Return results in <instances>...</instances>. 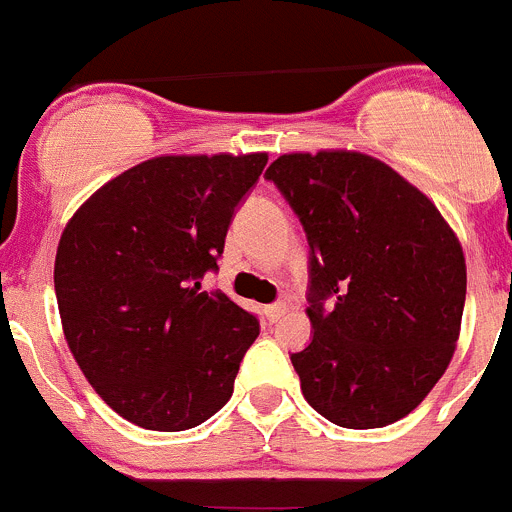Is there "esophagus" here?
Wrapping results in <instances>:
<instances>
[{"label": "esophagus", "mask_w": 512, "mask_h": 512, "mask_svg": "<svg viewBox=\"0 0 512 512\" xmlns=\"http://www.w3.org/2000/svg\"><path fill=\"white\" fill-rule=\"evenodd\" d=\"M261 312H264V318L269 320V323H277L284 312H287V305H284V302H277V305H266Z\"/></svg>", "instance_id": "1"}]
</instances>
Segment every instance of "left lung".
Segmentation results:
<instances>
[{"label": "left lung", "mask_w": 512, "mask_h": 512, "mask_svg": "<svg viewBox=\"0 0 512 512\" xmlns=\"http://www.w3.org/2000/svg\"><path fill=\"white\" fill-rule=\"evenodd\" d=\"M266 179L310 243L312 341L292 354L302 395L341 428L405 418L456 351L467 297L459 238L418 187L366 153H284Z\"/></svg>", "instance_id": "obj_1"}]
</instances>
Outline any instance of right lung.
Returning a JSON list of instances; mask_svg holds the SVG:
<instances>
[{
	"instance_id": "add662e5",
	"label": "right lung",
	"mask_w": 512,
	"mask_h": 512,
	"mask_svg": "<svg viewBox=\"0 0 512 512\" xmlns=\"http://www.w3.org/2000/svg\"><path fill=\"white\" fill-rule=\"evenodd\" d=\"M266 153L156 156L99 187L58 241L63 336L94 392L146 431H187L223 408L259 320L202 292Z\"/></svg>"
}]
</instances>
